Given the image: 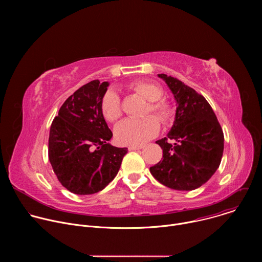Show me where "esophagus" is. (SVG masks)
Segmentation results:
<instances>
[{"label":"esophagus","instance_id":"34e87169","mask_svg":"<svg viewBox=\"0 0 262 262\" xmlns=\"http://www.w3.org/2000/svg\"><path fill=\"white\" fill-rule=\"evenodd\" d=\"M139 149H142V146H129L128 150H139Z\"/></svg>","mask_w":262,"mask_h":262}]
</instances>
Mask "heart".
Returning a JSON list of instances; mask_svg holds the SVG:
<instances>
[{
    "label": "heart",
    "instance_id": "1",
    "mask_svg": "<svg viewBox=\"0 0 262 262\" xmlns=\"http://www.w3.org/2000/svg\"><path fill=\"white\" fill-rule=\"evenodd\" d=\"M130 89L149 101L146 115L154 113L164 123L171 121L173 110L166 100L161 99L164 91L159 85L140 81L133 83ZM100 108L105 120L110 122L116 121L122 114V104L119 95L113 90L107 91L101 99ZM157 119L150 115L144 119H124L120 121L114 129L116 141L121 145L139 146L144 144L159 134L161 124Z\"/></svg>",
    "mask_w": 262,
    "mask_h": 262
}]
</instances>
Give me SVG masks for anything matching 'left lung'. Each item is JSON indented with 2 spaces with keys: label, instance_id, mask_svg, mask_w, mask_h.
<instances>
[{
  "label": "left lung",
  "instance_id": "1",
  "mask_svg": "<svg viewBox=\"0 0 262 262\" xmlns=\"http://www.w3.org/2000/svg\"><path fill=\"white\" fill-rule=\"evenodd\" d=\"M177 102L174 124L168 136L157 141L163 159L150 167L162 184L178 191L200 188L216 171L224 150V134L207 100L176 78L161 73ZM169 139H175L172 145Z\"/></svg>",
  "mask_w": 262,
  "mask_h": 262
}]
</instances>
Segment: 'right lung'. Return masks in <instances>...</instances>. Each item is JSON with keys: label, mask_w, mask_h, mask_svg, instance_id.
<instances>
[{"label": "right lung", "mask_w": 262, "mask_h": 262, "mask_svg": "<svg viewBox=\"0 0 262 262\" xmlns=\"http://www.w3.org/2000/svg\"><path fill=\"white\" fill-rule=\"evenodd\" d=\"M108 83L98 80L70 95L51 125L49 159L61 184L77 195H92L117 175L127 148L108 144L112 134L100 103Z\"/></svg>", "instance_id": "add662e5"}]
</instances>
